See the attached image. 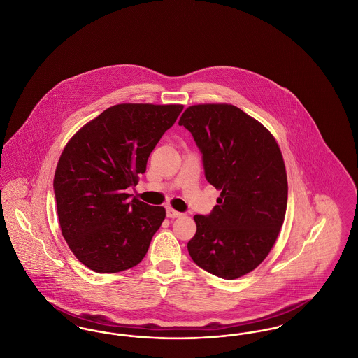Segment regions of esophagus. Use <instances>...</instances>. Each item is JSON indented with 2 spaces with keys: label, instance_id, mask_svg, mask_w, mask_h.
Instances as JSON below:
<instances>
[{
  "label": "esophagus",
  "instance_id": "1",
  "mask_svg": "<svg viewBox=\"0 0 358 358\" xmlns=\"http://www.w3.org/2000/svg\"><path fill=\"white\" fill-rule=\"evenodd\" d=\"M166 216H168L169 219H174V217L182 216V213H181V212H177L176 209H173L171 206H168V208H166Z\"/></svg>",
  "mask_w": 358,
  "mask_h": 358
}]
</instances>
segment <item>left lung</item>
<instances>
[{
  "label": "left lung",
  "mask_w": 358,
  "mask_h": 358,
  "mask_svg": "<svg viewBox=\"0 0 358 358\" xmlns=\"http://www.w3.org/2000/svg\"><path fill=\"white\" fill-rule=\"evenodd\" d=\"M203 158L206 181L220 190L209 215H196L189 255L231 280L251 273L271 251L287 208V176L271 133L232 104L190 106L181 115Z\"/></svg>",
  "instance_id": "obj_1"
}]
</instances>
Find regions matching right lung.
<instances>
[{
    "label": "right lung",
    "instance_id": "obj_1",
    "mask_svg": "<svg viewBox=\"0 0 358 358\" xmlns=\"http://www.w3.org/2000/svg\"><path fill=\"white\" fill-rule=\"evenodd\" d=\"M181 104H117L82 127L60 155L53 192L62 234L85 267L99 273L136 266L165 219L164 206L131 199L149 155Z\"/></svg>",
    "mask_w": 358,
    "mask_h": 358
}]
</instances>
